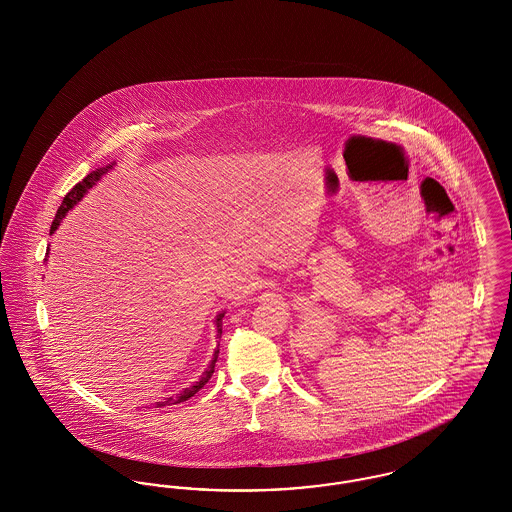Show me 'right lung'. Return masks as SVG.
<instances>
[{"instance_id":"add662e5","label":"right lung","mask_w":512,"mask_h":512,"mask_svg":"<svg viewBox=\"0 0 512 512\" xmlns=\"http://www.w3.org/2000/svg\"><path fill=\"white\" fill-rule=\"evenodd\" d=\"M115 167V163H111V165H105V167H99L96 171L90 172L82 182H78L76 186H74L73 190L69 192V194L65 195V199H63V203H61V207L57 209V215H55V219L51 222V228H49V236L59 228V224H61V220L65 219V215L73 209L76 203H80L82 201V197L88 194L96 184H98L99 180L107 174V172L111 171ZM49 257V247L48 253H46V261H48ZM222 317H224V311H220L219 315L215 317V330H217V338L222 336ZM217 359H219V349H215V353H213V359H211V363L209 366L205 368V372L199 376V380L194 382L190 388H184V390L180 391V393H176V395H172V397H167V399H163V401H157L155 403V409H159V407H167V405H176V403H182V401H188L190 397H194L197 391L201 390L209 380H211V376H213V372H215V363H217Z\"/></svg>"}]
</instances>
